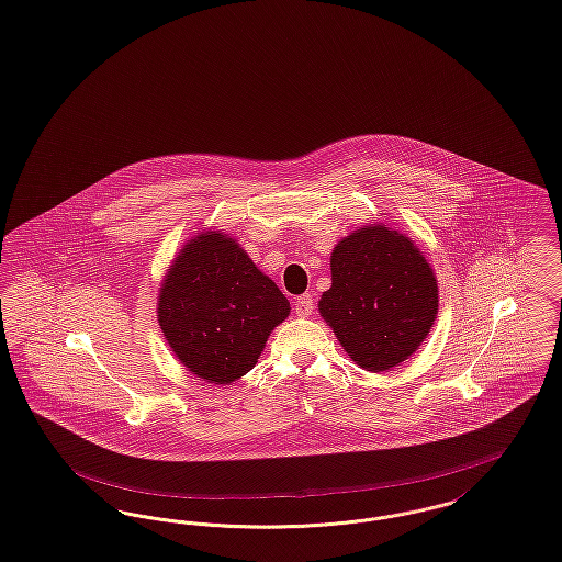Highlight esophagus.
Segmentation results:
<instances>
[{
  "instance_id": "1",
  "label": "esophagus",
  "mask_w": 562,
  "mask_h": 562,
  "mask_svg": "<svg viewBox=\"0 0 562 562\" xmlns=\"http://www.w3.org/2000/svg\"><path fill=\"white\" fill-rule=\"evenodd\" d=\"M312 310H314V299H312L310 293L295 297V314H297V316H301V318H307V316L312 314Z\"/></svg>"
}]
</instances>
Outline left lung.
<instances>
[{"label": "left lung", "instance_id": "1", "mask_svg": "<svg viewBox=\"0 0 562 562\" xmlns=\"http://www.w3.org/2000/svg\"><path fill=\"white\" fill-rule=\"evenodd\" d=\"M437 310V278L407 235L378 223L335 244L330 289L318 312L359 367L380 373L407 361L427 339Z\"/></svg>", "mask_w": 562, "mask_h": 562}]
</instances>
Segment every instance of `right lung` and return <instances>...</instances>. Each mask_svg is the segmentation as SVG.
I'll return each instance as SVG.
<instances>
[{
    "label": "right lung",
    "instance_id": "obj_1",
    "mask_svg": "<svg viewBox=\"0 0 562 562\" xmlns=\"http://www.w3.org/2000/svg\"><path fill=\"white\" fill-rule=\"evenodd\" d=\"M291 303L225 232L187 239L161 280L157 318L180 364L203 382L233 384L263 352Z\"/></svg>",
    "mask_w": 562,
    "mask_h": 562
}]
</instances>
